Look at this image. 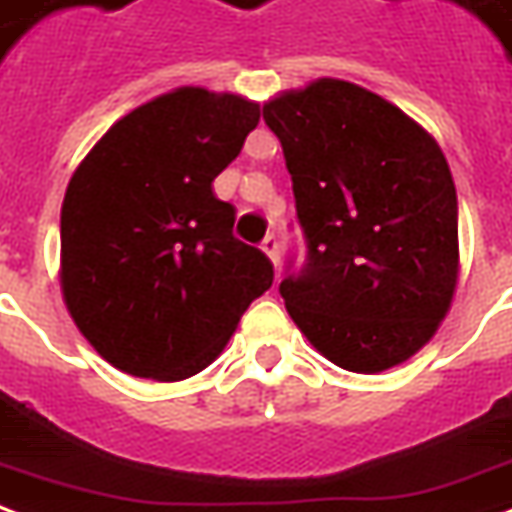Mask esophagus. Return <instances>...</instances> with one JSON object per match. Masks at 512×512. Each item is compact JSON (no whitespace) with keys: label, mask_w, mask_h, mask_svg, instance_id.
Listing matches in <instances>:
<instances>
[{"label":"esophagus","mask_w":512,"mask_h":512,"mask_svg":"<svg viewBox=\"0 0 512 512\" xmlns=\"http://www.w3.org/2000/svg\"><path fill=\"white\" fill-rule=\"evenodd\" d=\"M263 252H266L268 257H271V263H274V266H279V238L276 236H266L263 238Z\"/></svg>","instance_id":"1"}]
</instances>
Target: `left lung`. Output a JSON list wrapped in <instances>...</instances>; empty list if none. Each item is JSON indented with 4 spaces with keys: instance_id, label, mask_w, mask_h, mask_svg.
I'll list each match as a JSON object with an SVG mask.
<instances>
[{
    "instance_id": "1",
    "label": "left lung",
    "mask_w": 512,
    "mask_h": 512,
    "mask_svg": "<svg viewBox=\"0 0 512 512\" xmlns=\"http://www.w3.org/2000/svg\"><path fill=\"white\" fill-rule=\"evenodd\" d=\"M290 179L306 260L279 285L295 325L350 372H385L429 342L458 279L448 160L396 105L347 81L263 105Z\"/></svg>"
}]
</instances>
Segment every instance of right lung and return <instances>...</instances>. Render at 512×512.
<instances>
[{
    "mask_svg": "<svg viewBox=\"0 0 512 512\" xmlns=\"http://www.w3.org/2000/svg\"><path fill=\"white\" fill-rule=\"evenodd\" d=\"M260 105L176 89L105 132L62 206V290L78 331L116 369L187 380L217 358L274 282L233 236L214 179L236 160Z\"/></svg>",
    "mask_w": 512,
    "mask_h": 512,
    "instance_id": "right-lung-1",
    "label": "right lung"
}]
</instances>
